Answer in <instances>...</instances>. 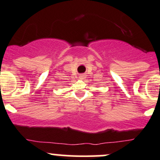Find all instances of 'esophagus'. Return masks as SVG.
Listing matches in <instances>:
<instances>
[{"instance_id":"obj_1","label":"esophagus","mask_w":160,"mask_h":160,"mask_svg":"<svg viewBox=\"0 0 160 160\" xmlns=\"http://www.w3.org/2000/svg\"><path fill=\"white\" fill-rule=\"evenodd\" d=\"M78 78H79L80 79H84V78H85V75L84 74H82V75H80L79 76H78Z\"/></svg>"}]
</instances>
